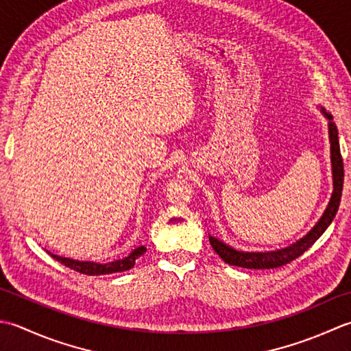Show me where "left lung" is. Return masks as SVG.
<instances>
[{"instance_id": "1", "label": "left lung", "mask_w": 351, "mask_h": 351, "mask_svg": "<svg viewBox=\"0 0 351 351\" xmlns=\"http://www.w3.org/2000/svg\"><path fill=\"white\" fill-rule=\"evenodd\" d=\"M321 112H323V115L328 119V139H330V162L333 177V192L323 217L319 218L315 227H313L306 236H303L302 239L286 248L276 250V252H239V250H234L233 247L224 244L223 241L213 238V236L209 234L212 248L215 250V253L226 263H228V265L250 269H269L283 267L286 263L297 259L298 256H302L306 250H309L315 244L319 236L326 232V228L332 224L341 203L342 186H344V163H342L338 128H336V124L333 123V117L328 112H326L324 107H321Z\"/></svg>"}]
</instances>
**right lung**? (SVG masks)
<instances>
[{"label": "right lung", "instance_id": "1", "mask_svg": "<svg viewBox=\"0 0 351 351\" xmlns=\"http://www.w3.org/2000/svg\"><path fill=\"white\" fill-rule=\"evenodd\" d=\"M147 252V248L144 245H141L138 248H134L133 252L128 254L127 257H123V259L113 261L109 263H97V262H82V261H74L69 259V257H62L57 254H51L56 261H59L63 265L77 271V273H82L86 276H103V274H112V273H123V271H127L134 267V262L138 257H141Z\"/></svg>", "mask_w": 351, "mask_h": 351}]
</instances>
